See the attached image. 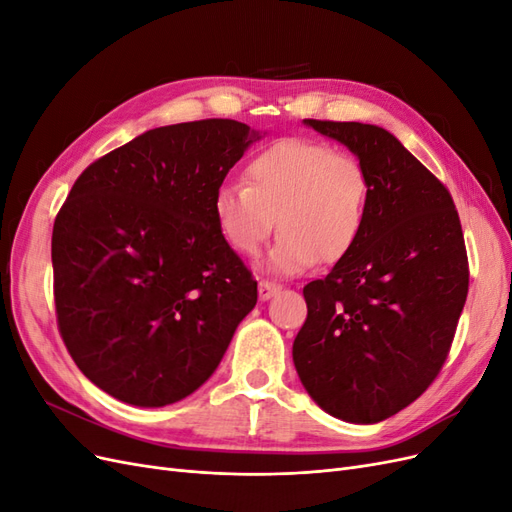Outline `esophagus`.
Returning <instances> with one entry per match:
<instances>
[{
    "mask_svg": "<svg viewBox=\"0 0 512 512\" xmlns=\"http://www.w3.org/2000/svg\"><path fill=\"white\" fill-rule=\"evenodd\" d=\"M280 290H282V286H280V284L273 282V280H265V277H262V280L258 282V294H260V299H262V301L271 299L273 294H277Z\"/></svg>",
    "mask_w": 512,
    "mask_h": 512,
    "instance_id": "1",
    "label": "esophagus"
}]
</instances>
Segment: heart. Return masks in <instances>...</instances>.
<instances>
[{
  "instance_id": "obj_1",
  "label": "heart",
  "mask_w": 512,
  "mask_h": 512,
  "mask_svg": "<svg viewBox=\"0 0 512 512\" xmlns=\"http://www.w3.org/2000/svg\"><path fill=\"white\" fill-rule=\"evenodd\" d=\"M247 183H224L213 196L222 237L241 256H256L271 232H282L269 256L275 273L294 275L318 260L333 265L359 241L367 222L371 183L350 151L284 138L245 168Z\"/></svg>"
}]
</instances>
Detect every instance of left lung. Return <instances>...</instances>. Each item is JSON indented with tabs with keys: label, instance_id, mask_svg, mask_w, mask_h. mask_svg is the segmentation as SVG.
Instances as JSON below:
<instances>
[{
	"label": "left lung",
	"instance_id": "left-lung-1",
	"mask_svg": "<svg viewBox=\"0 0 512 512\" xmlns=\"http://www.w3.org/2000/svg\"><path fill=\"white\" fill-rule=\"evenodd\" d=\"M365 164L367 222L329 275L303 288L292 359L316 404L380 423L421 397L451 350L470 269L446 185L384 128L305 119Z\"/></svg>",
	"mask_w": 512,
	"mask_h": 512
}]
</instances>
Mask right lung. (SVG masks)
I'll use <instances>...</instances> for the list:
<instances>
[{"mask_svg": "<svg viewBox=\"0 0 512 512\" xmlns=\"http://www.w3.org/2000/svg\"><path fill=\"white\" fill-rule=\"evenodd\" d=\"M256 132L235 119L149 130L89 164L51 241L59 335L108 395L160 408L203 384L258 284L213 215Z\"/></svg>", "mask_w": 512, "mask_h": 512, "instance_id": "add662e5", "label": "right lung"}]
</instances>
